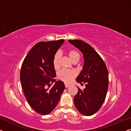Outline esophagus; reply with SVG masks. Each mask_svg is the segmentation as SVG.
<instances>
[{"instance_id": "1", "label": "esophagus", "mask_w": 131, "mask_h": 131, "mask_svg": "<svg viewBox=\"0 0 131 131\" xmlns=\"http://www.w3.org/2000/svg\"><path fill=\"white\" fill-rule=\"evenodd\" d=\"M65 88H68L71 85H70L69 84H68V83H65Z\"/></svg>"}]
</instances>
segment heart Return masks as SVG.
<instances>
[{"instance_id": "1", "label": "heart", "mask_w": 131, "mask_h": 131, "mask_svg": "<svg viewBox=\"0 0 131 131\" xmlns=\"http://www.w3.org/2000/svg\"><path fill=\"white\" fill-rule=\"evenodd\" d=\"M68 54L73 62H77L80 59V55L78 52L76 50H70L68 52ZM60 56L59 53L54 54L53 59V65L55 69L59 67V60ZM77 74L74 71L68 69H62L58 73V78L64 82L69 83L76 77Z\"/></svg>"}]
</instances>
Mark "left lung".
Here are the masks:
<instances>
[{"instance_id": "1", "label": "left lung", "mask_w": 131, "mask_h": 131, "mask_svg": "<svg viewBox=\"0 0 131 131\" xmlns=\"http://www.w3.org/2000/svg\"><path fill=\"white\" fill-rule=\"evenodd\" d=\"M69 42L82 52L84 58L83 70L77 78V82L85 83V89L74 97V104L80 113L86 116L95 114L101 108L108 88V71L104 61L88 43L81 40Z\"/></svg>"}]
</instances>
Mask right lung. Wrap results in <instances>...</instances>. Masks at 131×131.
Here are the masks:
<instances>
[{
    "label": "right lung",
    "mask_w": 131,
    "mask_h": 131,
    "mask_svg": "<svg viewBox=\"0 0 131 131\" xmlns=\"http://www.w3.org/2000/svg\"><path fill=\"white\" fill-rule=\"evenodd\" d=\"M63 42L38 43L27 54L21 67L20 79L25 96L35 112L42 115L53 110L65 88L63 82L58 81L49 89L56 81L53 57Z\"/></svg>",
    "instance_id": "1"
}]
</instances>
